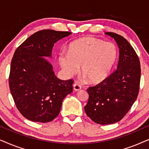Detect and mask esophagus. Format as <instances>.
I'll list each match as a JSON object with an SVG mask.
<instances>
[{
  "label": "esophagus",
  "instance_id": "34e87169",
  "mask_svg": "<svg viewBox=\"0 0 149 149\" xmlns=\"http://www.w3.org/2000/svg\"><path fill=\"white\" fill-rule=\"evenodd\" d=\"M73 89L75 91H79L81 89V87L79 84H77V83H74V85H73Z\"/></svg>",
  "mask_w": 149,
  "mask_h": 149
}]
</instances>
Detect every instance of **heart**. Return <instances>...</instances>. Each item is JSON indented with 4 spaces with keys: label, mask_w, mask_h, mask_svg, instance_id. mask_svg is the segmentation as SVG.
I'll list each match as a JSON object with an SVG mask.
<instances>
[{
    "label": "heart",
    "mask_w": 149,
    "mask_h": 149,
    "mask_svg": "<svg viewBox=\"0 0 149 149\" xmlns=\"http://www.w3.org/2000/svg\"><path fill=\"white\" fill-rule=\"evenodd\" d=\"M117 58V49L111 42L93 37H83L72 41L68 52L58 57L62 71L67 77L81 72L91 83H98L107 78Z\"/></svg>",
    "instance_id": "b5f03b06"
}]
</instances>
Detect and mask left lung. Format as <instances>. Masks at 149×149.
Here are the masks:
<instances>
[{"label": "left lung", "mask_w": 149, "mask_h": 149, "mask_svg": "<svg viewBox=\"0 0 149 149\" xmlns=\"http://www.w3.org/2000/svg\"><path fill=\"white\" fill-rule=\"evenodd\" d=\"M105 34L115 39L119 49L117 69L87 89L89 99L84 107L87 115L100 125L117 123L127 113L138 97L141 74L139 58L129 42L119 34Z\"/></svg>", "instance_id": "obj_1"}]
</instances>
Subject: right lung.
I'll return each instance as SVG.
<instances>
[{
  "instance_id": "obj_1",
  "label": "right lung",
  "mask_w": 149,
  "mask_h": 149,
  "mask_svg": "<svg viewBox=\"0 0 149 149\" xmlns=\"http://www.w3.org/2000/svg\"><path fill=\"white\" fill-rule=\"evenodd\" d=\"M72 33L43 30L28 38L14 53L9 88L18 111L30 121L47 123L60 113L63 100L72 93L73 81L56 76L47 59L54 43Z\"/></svg>"
}]
</instances>
